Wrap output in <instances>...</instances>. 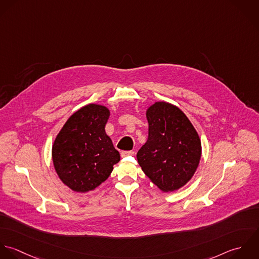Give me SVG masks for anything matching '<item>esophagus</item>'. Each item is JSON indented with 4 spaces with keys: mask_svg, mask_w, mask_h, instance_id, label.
Returning <instances> with one entry per match:
<instances>
[{
    "mask_svg": "<svg viewBox=\"0 0 259 259\" xmlns=\"http://www.w3.org/2000/svg\"><path fill=\"white\" fill-rule=\"evenodd\" d=\"M134 155V152L133 151H123L121 152V157H127V156H133Z\"/></svg>",
    "mask_w": 259,
    "mask_h": 259,
    "instance_id": "obj_1",
    "label": "esophagus"
}]
</instances>
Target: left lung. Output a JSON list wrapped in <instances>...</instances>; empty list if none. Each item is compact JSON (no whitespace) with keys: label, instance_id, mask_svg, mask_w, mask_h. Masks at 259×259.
I'll return each mask as SVG.
<instances>
[{"label":"left lung","instance_id":"left-lung-1","mask_svg":"<svg viewBox=\"0 0 259 259\" xmlns=\"http://www.w3.org/2000/svg\"><path fill=\"white\" fill-rule=\"evenodd\" d=\"M148 139L137 153L146 176L163 192L183 187L198 168L202 147L187 116L175 105L158 101L146 110Z\"/></svg>","mask_w":259,"mask_h":259}]
</instances>
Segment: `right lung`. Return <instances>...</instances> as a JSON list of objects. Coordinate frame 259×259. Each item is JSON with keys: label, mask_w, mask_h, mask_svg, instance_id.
Returning a JSON list of instances; mask_svg holds the SVG:
<instances>
[{"label": "right lung", "mask_w": 259, "mask_h": 259, "mask_svg": "<svg viewBox=\"0 0 259 259\" xmlns=\"http://www.w3.org/2000/svg\"><path fill=\"white\" fill-rule=\"evenodd\" d=\"M109 116L106 106L88 104L69 117L54 140L55 171L75 192L95 190L120 161L119 152L105 131Z\"/></svg>", "instance_id": "1"}]
</instances>
